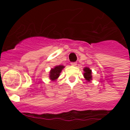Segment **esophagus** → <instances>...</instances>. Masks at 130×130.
Instances as JSON below:
<instances>
[{"instance_id": "esophagus-1", "label": "esophagus", "mask_w": 130, "mask_h": 130, "mask_svg": "<svg viewBox=\"0 0 130 130\" xmlns=\"http://www.w3.org/2000/svg\"><path fill=\"white\" fill-rule=\"evenodd\" d=\"M71 65H72V66H76V65H77V63H75V62H72V63H71Z\"/></svg>"}]
</instances>
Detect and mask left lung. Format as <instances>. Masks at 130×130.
I'll use <instances>...</instances> for the list:
<instances>
[{
    "label": "left lung",
    "mask_w": 130,
    "mask_h": 130,
    "mask_svg": "<svg viewBox=\"0 0 130 130\" xmlns=\"http://www.w3.org/2000/svg\"><path fill=\"white\" fill-rule=\"evenodd\" d=\"M84 77L88 82H90L92 80V70L89 67L84 68Z\"/></svg>",
    "instance_id": "8db88e82"
}]
</instances>
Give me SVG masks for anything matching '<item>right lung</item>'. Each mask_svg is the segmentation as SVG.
<instances>
[{
  "label": "right lung",
  "instance_id": "add662e5",
  "mask_svg": "<svg viewBox=\"0 0 130 130\" xmlns=\"http://www.w3.org/2000/svg\"><path fill=\"white\" fill-rule=\"evenodd\" d=\"M64 68L65 66L63 65H57L55 67L52 68L49 72V79L51 81H56L58 79V77L60 76V73Z\"/></svg>",
  "mask_w": 130,
  "mask_h": 130
}]
</instances>
